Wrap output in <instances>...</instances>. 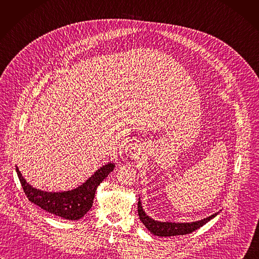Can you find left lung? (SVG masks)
Returning <instances> with one entry per match:
<instances>
[{
    "instance_id": "left-lung-1",
    "label": "left lung",
    "mask_w": 259,
    "mask_h": 259,
    "mask_svg": "<svg viewBox=\"0 0 259 259\" xmlns=\"http://www.w3.org/2000/svg\"><path fill=\"white\" fill-rule=\"evenodd\" d=\"M137 211H139L140 220L146 226V228L153 233L154 235L157 236H175V235H184L192 233L193 231L199 229L206 223L209 222L211 219H213L219 212L211 214L208 218H205L203 220L192 222V223H171V222H159L155 221L152 218H150L143 209V206L141 203V199L137 204Z\"/></svg>"
}]
</instances>
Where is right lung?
<instances>
[{"instance_id": "obj_1", "label": "right lung", "mask_w": 259, "mask_h": 259, "mask_svg": "<svg viewBox=\"0 0 259 259\" xmlns=\"http://www.w3.org/2000/svg\"><path fill=\"white\" fill-rule=\"evenodd\" d=\"M114 166L115 165L112 162L103 165L96 170L92 177L77 188L59 193L44 192L41 189L32 187L22 176L17 166L16 173L29 201L50 213L65 220L76 221L84 217V214L92 208L97 187L109 175V173H111Z\"/></svg>"}]
</instances>
